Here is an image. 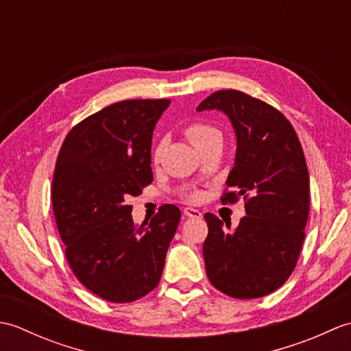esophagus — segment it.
<instances>
[{
	"instance_id": "esophagus-1",
	"label": "esophagus",
	"mask_w": 351,
	"mask_h": 351,
	"mask_svg": "<svg viewBox=\"0 0 351 351\" xmlns=\"http://www.w3.org/2000/svg\"><path fill=\"white\" fill-rule=\"evenodd\" d=\"M184 214L190 219H200V217H202V213H200L199 210H195V208H190V206L184 208Z\"/></svg>"
}]
</instances>
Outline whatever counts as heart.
<instances>
[{"mask_svg":"<svg viewBox=\"0 0 351 351\" xmlns=\"http://www.w3.org/2000/svg\"><path fill=\"white\" fill-rule=\"evenodd\" d=\"M185 136L189 137V140L195 145L197 149L202 147L205 145L214 143V141H223V134L221 131L208 122H191L190 125L185 126ZM160 154H161V146L155 149L154 152V160L158 161L160 160ZM193 197H197V195H193Z\"/></svg>","mask_w":351,"mask_h":351,"instance_id":"obj_1","label":"heart"}]
</instances>
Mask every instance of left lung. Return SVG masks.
<instances>
[{
	"label": "left lung",
	"instance_id": "1",
	"mask_svg": "<svg viewBox=\"0 0 351 351\" xmlns=\"http://www.w3.org/2000/svg\"><path fill=\"white\" fill-rule=\"evenodd\" d=\"M219 110L232 122L235 164L223 204L245 200L232 232L206 213V276L234 299H258L282 287L295 268L309 215V173L299 137L288 119L267 102L240 90H219L197 111ZM230 228V223H226Z\"/></svg>",
	"mask_w": 351,
	"mask_h": 351
}]
</instances>
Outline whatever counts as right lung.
Wrapping results in <instances>:
<instances>
[{
  "mask_svg": "<svg viewBox=\"0 0 351 351\" xmlns=\"http://www.w3.org/2000/svg\"><path fill=\"white\" fill-rule=\"evenodd\" d=\"M169 104H111L73 126L57 156L51 195L66 259L78 280L104 300H138L161 279L180 208L161 205L151 221L137 226L125 199L154 181L152 132Z\"/></svg>",
  "mask_w": 351,
  "mask_h": 351,
  "instance_id": "add662e5",
  "label": "right lung"
}]
</instances>
